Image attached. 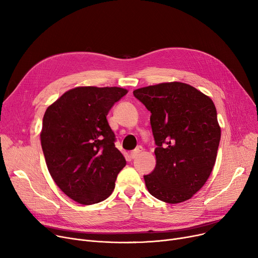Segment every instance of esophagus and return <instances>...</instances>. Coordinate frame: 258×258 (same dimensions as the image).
Wrapping results in <instances>:
<instances>
[{"mask_svg": "<svg viewBox=\"0 0 258 258\" xmlns=\"http://www.w3.org/2000/svg\"><path fill=\"white\" fill-rule=\"evenodd\" d=\"M142 151H143V147H142V146L136 147V148H135V150L131 153V158H132V159L137 158V156H139L140 153H142Z\"/></svg>", "mask_w": 258, "mask_h": 258, "instance_id": "esophagus-1", "label": "esophagus"}]
</instances>
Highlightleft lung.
<instances>
[{
    "label": "left lung",
    "mask_w": 258,
    "mask_h": 258,
    "mask_svg": "<svg viewBox=\"0 0 258 258\" xmlns=\"http://www.w3.org/2000/svg\"><path fill=\"white\" fill-rule=\"evenodd\" d=\"M134 96L151 115L156 167L144 175L147 190L170 204L197 194L208 180L221 140L213 101L183 83L137 89Z\"/></svg>",
    "instance_id": "1"
}]
</instances>
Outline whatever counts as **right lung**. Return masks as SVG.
<instances>
[{
    "instance_id": "1",
    "label": "right lung",
    "mask_w": 258,
    "mask_h": 258,
    "mask_svg": "<svg viewBox=\"0 0 258 258\" xmlns=\"http://www.w3.org/2000/svg\"><path fill=\"white\" fill-rule=\"evenodd\" d=\"M126 93L117 87H78L66 92L44 115L40 142L48 170L61 191L79 204L110 197L126 164L106 120Z\"/></svg>"
}]
</instances>
